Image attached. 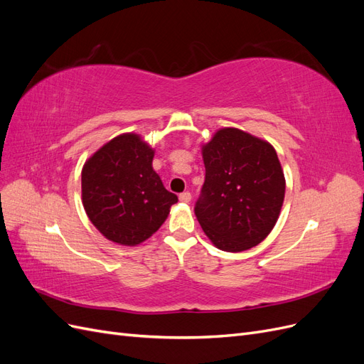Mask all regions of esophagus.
Returning a JSON list of instances; mask_svg holds the SVG:
<instances>
[{
  "instance_id": "1",
  "label": "esophagus",
  "mask_w": 364,
  "mask_h": 364,
  "mask_svg": "<svg viewBox=\"0 0 364 364\" xmlns=\"http://www.w3.org/2000/svg\"><path fill=\"white\" fill-rule=\"evenodd\" d=\"M179 200H181V202H185V203H188V202L191 200V193H188V191L181 193V194H179Z\"/></svg>"
}]
</instances>
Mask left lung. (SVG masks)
Returning a JSON list of instances; mask_svg holds the SVG:
<instances>
[{"mask_svg": "<svg viewBox=\"0 0 364 364\" xmlns=\"http://www.w3.org/2000/svg\"><path fill=\"white\" fill-rule=\"evenodd\" d=\"M205 183L194 206L203 232L222 250L259 245L279 217L285 179L277 151L238 129H222L203 146Z\"/></svg>", "mask_w": 364, "mask_h": 364, "instance_id": "8db88e82", "label": "left lung"}]
</instances>
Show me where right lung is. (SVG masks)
<instances>
[{
	"mask_svg": "<svg viewBox=\"0 0 364 364\" xmlns=\"http://www.w3.org/2000/svg\"><path fill=\"white\" fill-rule=\"evenodd\" d=\"M155 151L135 134L109 141L82 170V199L92 225L111 241L135 246L167 218L178 196L151 167Z\"/></svg>",
	"mask_w": 364,
	"mask_h": 364,
	"instance_id": "obj_1",
	"label": "right lung"
}]
</instances>
